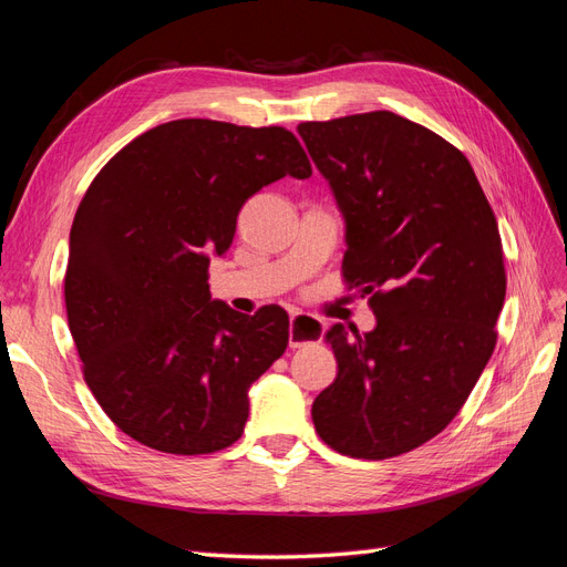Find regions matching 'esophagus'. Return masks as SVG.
<instances>
[{
	"instance_id": "1",
	"label": "esophagus",
	"mask_w": 567,
	"mask_h": 567,
	"mask_svg": "<svg viewBox=\"0 0 567 567\" xmlns=\"http://www.w3.org/2000/svg\"><path fill=\"white\" fill-rule=\"evenodd\" d=\"M326 334V322L306 316V313H292L289 318V347L299 349L306 344H316Z\"/></svg>"
}]
</instances>
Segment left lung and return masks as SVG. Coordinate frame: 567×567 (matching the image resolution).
<instances>
[{"mask_svg":"<svg viewBox=\"0 0 567 567\" xmlns=\"http://www.w3.org/2000/svg\"><path fill=\"white\" fill-rule=\"evenodd\" d=\"M297 131L347 220L344 282L378 318L373 332L326 334L339 370L313 425L344 456H401L456 417L496 347V216L463 152L392 111Z\"/></svg>","mask_w":567,"mask_h":567,"instance_id":"obj_1","label":"left lung"}]
</instances>
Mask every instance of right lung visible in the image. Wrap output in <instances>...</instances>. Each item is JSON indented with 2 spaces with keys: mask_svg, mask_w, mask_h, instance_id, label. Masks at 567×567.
<instances>
[{
  "mask_svg": "<svg viewBox=\"0 0 567 567\" xmlns=\"http://www.w3.org/2000/svg\"><path fill=\"white\" fill-rule=\"evenodd\" d=\"M280 125L181 118L142 133L96 173L71 228L63 280L83 375L135 442L177 456L235 444L249 386L280 359L289 318L254 316L208 292L212 254L261 187L311 177Z\"/></svg>",
  "mask_w": 567,
  "mask_h": 567,
  "instance_id": "obj_1",
  "label": "right lung"
}]
</instances>
